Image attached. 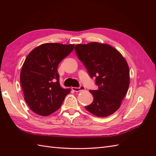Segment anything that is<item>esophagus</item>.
<instances>
[{"instance_id": "esophagus-1", "label": "esophagus", "mask_w": 156, "mask_h": 156, "mask_svg": "<svg viewBox=\"0 0 156 156\" xmlns=\"http://www.w3.org/2000/svg\"><path fill=\"white\" fill-rule=\"evenodd\" d=\"M72 90H74L75 92H80V91H82V90H85V88H84L83 86H81L79 88L72 87Z\"/></svg>"}]
</instances>
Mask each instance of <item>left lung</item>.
<instances>
[{"label": "left lung", "mask_w": 156, "mask_h": 156, "mask_svg": "<svg viewBox=\"0 0 156 156\" xmlns=\"http://www.w3.org/2000/svg\"><path fill=\"white\" fill-rule=\"evenodd\" d=\"M79 60L90 76L96 77L98 88L90 90L94 101L85 107L98 117L108 116L120 108L129 85V69L120 52L107 44L90 42L75 45Z\"/></svg>", "instance_id": "left-lung-1"}]
</instances>
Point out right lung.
Instances as JSON below:
<instances>
[{
  "label": "right lung",
  "mask_w": 156,
  "mask_h": 156,
  "mask_svg": "<svg viewBox=\"0 0 156 156\" xmlns=\"http://www.w3.org/2000/svg\"><path fill=\"white\" fill-rule=\"evenodd\" d=\"M74 46L46 43L27 55L21 68L20 82L25 101L37 115L45 116L57 111L70 92V88L61 87L57 68Z\"/></svg>",
  "instance_id": "right-lung-1"
}]
</instances>
